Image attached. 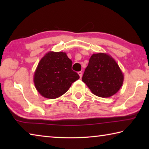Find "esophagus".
<instances>
[{
  "label": "esophagus",
  "instance_id": "esophagus-1",
  "mask_svg": "<svg viewBox=\"0 0 149 149\" xmlns=\"http://www.w3.org/2000/svg\"><path fill=\"white\" fill-rule=\"evenodd\" d=\"M78 74H79L80 78H81V77H82V72H78Z\"/></svg>",
  "mask_w": 149,
  "mask_h": 149
}]
</instances>
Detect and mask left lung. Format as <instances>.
<instances>
[{"instance_id":"left-lung-1","label":"left lung","mask_w":149,"mask_h":149,"mask_svg":"<svg viewBox=\"0 0 149 149\" xmlns=\"http://www.w3.org/2000/svg\"><path fill=\"white\" fill-rule=\"evenodd\" d=\"M123 78L116 60L109 54L99 52L91 56L82 81L95 95L108 98L120 90Z\"/></svg>"}]
</instances>
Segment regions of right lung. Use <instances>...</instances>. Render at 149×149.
Listing matches in <instances>:
<instances>
[{
    "mask_svg": "<svg viewBox=\"0 0 149 149\" xmlns=\"http://www.w3.org/2000/svg\"><path fill=\"white\" fill-rule=\"evenodd\" d=\"M72 61L64 52L50 51L40 60L33 76L40 95L54 99L64 95L79 75L72 70Z\"/></svg>",
    "mask_w": 149,
    "mask_h": 149,
    "instance_id": "1",
    "label": "right lung"
}]
</instances>
